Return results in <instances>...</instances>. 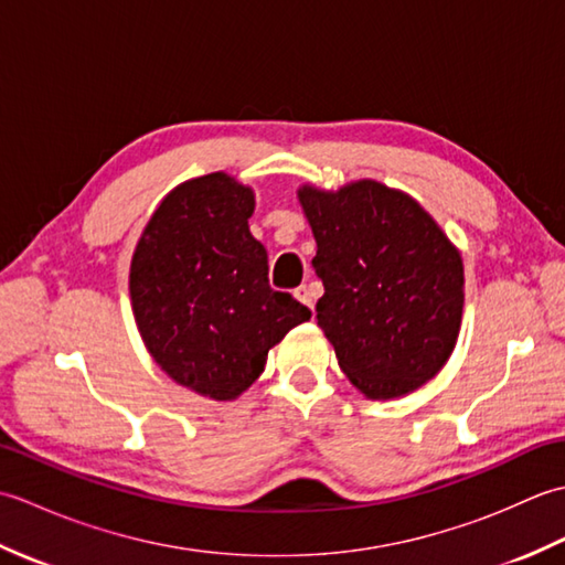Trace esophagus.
I'll return each mask as SVG.
<instances>
[{
  "label": "esophagus",
  "mask_w": 565,
  "mask_h": 565,
  "mask_svg": "<svg viewBox=\"0 0 565 565\" xmlns=\"http://www.w3.org/2000/svg\"><path fill=\"white\" fill-rule=\"evenodd\" d=\"M294 296L298 298V301H301L303 306H308L310 310H316V291L310 289L308 284H303V286H298V289L294 291Z\"/></svg>",
  "instance_id": "34e87169"
}]
</instances>
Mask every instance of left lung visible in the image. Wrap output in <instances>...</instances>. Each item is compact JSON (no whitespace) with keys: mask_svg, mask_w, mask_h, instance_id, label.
<instances>
[{"mask_svg":"<svg viewBox=\"0 0 565 565\" xmlns=\"http://www.w3.org/2000/svg\"><path fill=\"white\" fill-rule=\"evenodd\" d=\"M313 227L316 306L340 369L369 398H398L447 362L459 338L463 264L431 215L403 191L356 182L298 191Z\"/></svg>","mask_w":565,"mask_h":565,"instance_id":"1","label":"left lung"}]
</instances>
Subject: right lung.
<instances>
[{"mask_svg":"<svg viewBox=\"0 0 565 565\" xmlns=\"http://www.w3.org/2000/svg\"><path fill=\"white\" fill-rule=\"evenodd\" d=\"M252 189L213 172L167 194L130 262V301L148 352L177 383L231 401L310 310L269 286L249 233Z\"/></svg>","mask_w":565,"mask_h":565,"instance_id":"add662e5","label":"right lung"}]
</instances>
